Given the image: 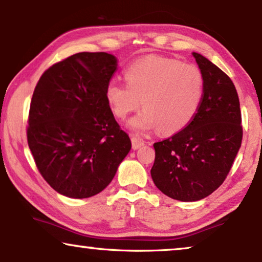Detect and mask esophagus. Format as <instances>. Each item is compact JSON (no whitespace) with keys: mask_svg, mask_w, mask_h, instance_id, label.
Segmentation results:
<instances>
[{"mask_svg":"<svg viewBox=\"0 0 262 262\" xmlns=\"http://www.w3.org/2000/svg\"><path fill=\"white\" fill-rule=\"evenodd\" d=\"M131 142H132V149L137 150L141 148V146L144 145V141L139 137H136V136H131Z\"/></svg>","mask_w":262,"mask_h":262,"instance_id":"1","label":"esophagus"}]
</instances>
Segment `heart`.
I'll return each instance as SVG.
<instances>
[{"mask_svg": "<svg viewBox=\"0 0 262 262\" xmlns=\"http://www.w3.org/2000/svg\"><path fill=\"white\" fill-rule=\"evenodd\" d=\"M126 84L110 82L106 100L114 116L125 119L141 105L144 110L130 120L135 131L159 127L164 135L178 134L194 119L202 105L205 80L193 64L160 56L136 60L125 70Z\"/></svg>", "mask_w": 262, "mask_h": 262, "instance_id": "1", "label": "heart"}]
</instances>
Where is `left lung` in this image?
I'll return each mask as SVG.
<instances>
[{"label": "left lung", "instance_id": "obj_1", "mask_svg": "<svg viewBox=\"0 0 262 262\" xmlns=\"http://www.w3.org/2000/svg\"><path fill=\"white\" fill-rule=\"evenodd\" d=\"M193 57L205 80L200 108L191 124L157 142L150 170L163 194L196 202L216 191L227 178L242 142L241 110L232 81L200 53Z\"/></svg>", "mask_w": 262, "mask_h": 262}]
</instances>
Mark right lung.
<instances>
[{"label":"right lung","instance_id":"right-lung-1","mask_svg":"<svg viewBox=\"0 0 262 262\" xmlns=\"http://www.w3.org/2000/svg\"><path fill=\"white\" fill-rule=\"evenodd\" d=\"M116 56L80 52L41 75L32 96L27 141L39 171L59 194L103 191L131 150L106 100Z\"/></svg>","mask_w":262,"mask_h":262}]
</instances>
